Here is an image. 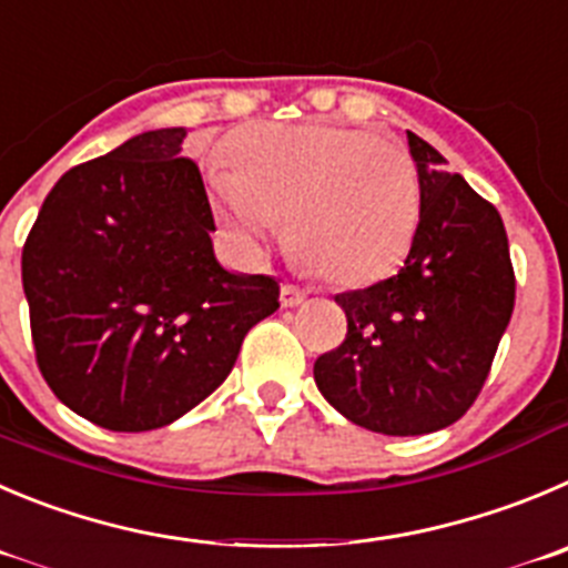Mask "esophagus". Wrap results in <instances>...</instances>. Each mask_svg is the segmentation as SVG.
Instances as JSON below:
<instances>
[{
  "label": "esophagus",
  "instance_id": "obj_1",
  "mask_svg": "<svg viewBox=\"0 0 568 568\" xmlns=\"http://www.w3.org/2000/svg\"><path fill=\"white\" fill-rule=\"evenodd\" d=\"M302 300H305V291L296 288V285L285 283L283 288H280V302H283L285 308H296V305H300Z\"/></svg>",
  "mask_w": 568,
  "mask_h": 568
}]
</instances>
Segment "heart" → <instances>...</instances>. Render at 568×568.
I'll return each mask as SVG.
<instances>
[{
    "instance_id": "heart-1",
    "label": "heart",
    "mask_w": 568,
    "mask_h": 568,
    "mask_svg": "<svg viewBox=\"0 0 568 568\" xmlns=\"http://www.w3.org/2000/svg\"><path fill=\"white\" fill-rule=\"evenodd\" d=\"M212 187L248 243L288 221L296 260L333 285H362L404 257L420 221V176L404 145L333 123H260L230 142Z\"/></svg>"
}]
</instances>
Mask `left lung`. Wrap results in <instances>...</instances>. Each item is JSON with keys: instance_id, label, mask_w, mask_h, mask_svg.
Returning a JSON list of instances; mask_svg holds the SVG:
<instances>
[{"instance_id": "1", "label": "left lung", "mask_w": 568, "mask_h": 568, "mask_svg": "<svg viewBox=\"0 0 568 568\" xmlns=\"http://www.w3.org/2000/svg\"><path fill=\"white\" fill-rule=\"evenodd\" d=\"M406 136L420 176L409 257L395 277L336 296L347 336L314 364L333 409L392 437L437 432L470 409L516 305L499 210Z\"/></svg>"}]
</instances>
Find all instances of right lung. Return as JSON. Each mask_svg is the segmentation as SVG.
Returning a JSON list of instances; mask_svg holds the SVG:
<instances>
[{"mask_svg":"<svg viewBox=\"0 0 568 568\" xmlns=\"http://www.w3.org/2000/svg\"><path fill=\"white\" fill-rule=\"evenodd\" d=\"M184 136L145 131L63 173L21 248L41 375L63 406L109 432L187 415L280 308L277 280L215 260Z\"/></svg>","mask_w":568,"mask_h":568,"instance_id":"add662e5","label":"right lung"}]
</instances>
